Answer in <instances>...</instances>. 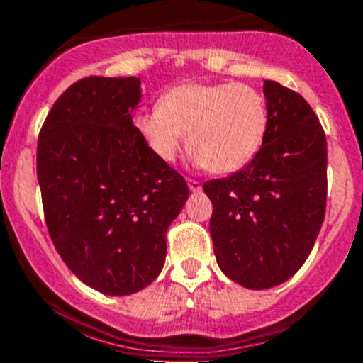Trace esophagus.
Returning a JSON list of instances; mask_svg holds the SVG:
<instances>
[{
	"label": "esophagus",
	"instance_id": "obj_1",
	"mask_svg": "<svg viewBox=\"0 0 363 363\" xmlns=\"http://www.w3.org/2000/svg\"><path fill=\"white\" fill-rule=\"evenodd\" d=\"M188 186H190V190L191 191H201V182L199 181H195V179H188Z\"/></svg>",
	"mask_w": 363,
	"mask_h": 363
}]
</instances>
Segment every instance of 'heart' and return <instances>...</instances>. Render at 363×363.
<instances>
[{"mask_svg": "<svg viewBox=\"0 0 363 363\" xmlns=\"http://www.w3.org/2000/svg\"><path fill=\"white\" fill-rule=\"evenodd\" d=\"M151 153L173 162L186 144L195 162L213 173L245 168L261 150L269 129L263 94L245 84L186 82L168 89L159 106L135 116Z\"/></svg>", "mask_w": 363, "mask_h": 363, "instance_id": "b5f03b06", "label": "heart"}]
</instances>
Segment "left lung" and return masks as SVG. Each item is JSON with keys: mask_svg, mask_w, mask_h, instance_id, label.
<instances>
[{"mask_svg": "<svg viewBox=\"0 0 363 363\" xmlns=\"http://www.w3.org/2000/svg\"><path fill=\"white\" fill-rule=\"evenodd\" d=\"M269 129L257 155L230 177L203 184L219 269L263 291L294 276L325 217L327 140L301 94L264 80Z\"/></svg>", "mask_w": 363, "mask_h": 363, "instance_id": "8db88e82", "label": "left lung"}]
</instances>
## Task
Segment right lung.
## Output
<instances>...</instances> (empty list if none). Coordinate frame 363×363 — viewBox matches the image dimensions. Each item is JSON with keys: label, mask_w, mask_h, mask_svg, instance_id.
<instances>
[{"label": "right lung", "mask_w": 363, "mask_h": 363, "mask_svg": "<svg viewBox=\"0 0 363 363\" xmlns=\"http://www.w3.org/2000/svg\"><path fill=\"white\" fill-rule=\"evenodd\" d=\"M140 80L82 78L50 107L36 169L49 235L74 276L107 296L143 291L190 195L133 125Z\"/></svg>", "instance_id": "right-lung-1"}]
</instances>
